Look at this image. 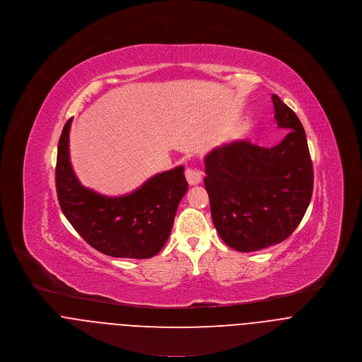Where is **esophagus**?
I'll return each mask as SVG.
<instances>
[{
  "mask_svg": "<svg viewBox=\"0 0 362 362\" xmlns=\"http://www.w3.org/2000/svg\"><path fill=\"white\" fill-rule=\"evenodd\" d=\"M186 179H187L189 185H192V186L199 185L202 182V170L193 169V168H187L186 169Z\"/></svg>",
  "mask_w": 362,
  "mask_h": 362,
  "instance_id": "obj_1",
  "label": "esophagus"
}]
</instances>
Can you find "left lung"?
<instances>
[{
	"mask_svg": "<svg viewBox=\"0 0 362 362\" xmlns=\"http://www.w3.org/2000/svg\"><path fill=\"white\" fill-rule=\"evenodd\" d=\"M280 144L264 148L235 141L204 158V186L221 239L238 252H255L286 240L299 225L313 192V166L296 115L273 95Z\"/></svg>",
	"mask_w": 362,
	"mask_h": 362,
	"instance_id": "obj_1",
	"label": "left lung"
}]
</instances>
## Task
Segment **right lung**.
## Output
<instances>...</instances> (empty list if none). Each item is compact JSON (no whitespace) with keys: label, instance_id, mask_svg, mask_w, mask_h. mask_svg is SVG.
<instances>
[{"label":"right lung","instance_id":"right-lung-1","mask_svg":"<svg viewBox=\"0 0 362 362\" xmlns=\"http://www.w3.org/2000/svg\"><path fill=\"white\" fill-rule=\"evenodd\" d=\"M70 119L60 136L56 189L63 214L74 229L98 252L124 259H149L166 243L187 192L185 168L158 173L137 190L107 197L83 187L70 162Z\"/></svg>","mask_w":362,"mask_h":362}]
</instances>
